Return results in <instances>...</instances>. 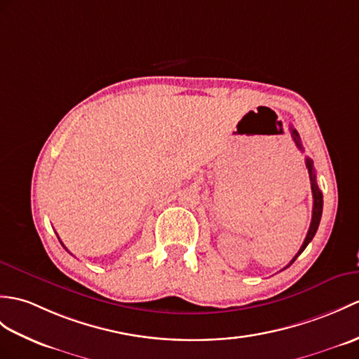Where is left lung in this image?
<instances>
[{"label":"left lung","instance_id":"1","mask_svg":"<svg viewBox=\"0 0 359 359\" xmlns=\"http://www.w3.org/2000/svg\"><path fill=\"white\" fill-rule=\"evenodd\" d=\"M290 133H292V137H294V140H295V144H297V147L302 149L303 151V147H302V140H299V136H298V133H297V130H294L292 127H290ZM306 166H307V171H309V177H311V188H312V196H313V210H312V222H311V226H309V231H307V236H306V238H304V241H303V245H302V248H299V251H298V254L292 258V260H290V263L286 266L285 269H287L290 264H292L295 260H297V257L302 254L304 249H306V246L311 243L312 241V238H313V236H315V232H316V229H318V226H320V220H321V214H323V194H321V191H320V188H318V185H316V174H315V170H313V162H312V159H309V157H306Z\"/></svg>","mask_w":359,"mask_h":359}]
</instances>
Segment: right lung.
<instances>
[{
	"label": "right lung",
	"mask_w": 359,
	"mask_h": 359,
	"mask_svg": "<svg viewBox=\"0 0 359 359\" xmlns=\"http://www.w3.org/2000/svg\"><path fill=\"white\" fill-rule=\"evenodd\" d=\"M57 238H60V237H57ZM60 241H61V240H60ZM61 245H62V241H61ZM62 246H64V245H62ZM64 248H65V246H64ZM65 249H67V248H65Z\"/></svg>",
	"instance_id": "add662e5"
}]
</instances>
